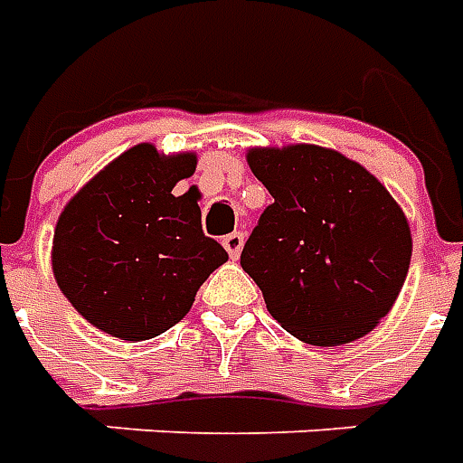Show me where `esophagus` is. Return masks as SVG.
<instances>
[{
	"label": "esophagus",
	"instance_id": "obj_1",
	"mask_svg": "<svg viewBox=\"0 0 463 463\" xmlns=\"http://www.w3.org/2000/svg\"><path fill=\"white\" fill-rule=\"evenodd\" d=\"M242 242H245V235H242V232H231V235H225V238H222V248L228 250V255H231L232 260L241 255Z\"/></svg>",
	"mask_w": 463,
	"mask_h": 463
}]
</instances>
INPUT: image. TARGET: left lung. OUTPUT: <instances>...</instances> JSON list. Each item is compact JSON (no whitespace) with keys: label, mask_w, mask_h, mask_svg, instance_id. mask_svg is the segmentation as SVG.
Wrapping results in <instances>:
<instances>
[{"label":"left lung","mask_w":463,"mask_h":463,"mask_svg":"<svg viewBox=\"0 0 463 463\" xmlns=\"http://www.w3.org/2000/svg\"><path fill=\"white\" fill-rule=\"evenodd\" d=\"M275 201L241 255L275 320L298 340L335 347L392 310L411 260L404 213L359 163L320 146L252 148Z\"/></svg>","instance_id":"obj_1"}]
</instances>
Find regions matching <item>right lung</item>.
Instances as JSON below:
<instances>
[{
  "label": "right lung",
  "instance_id": "right-lung-1",
  "mask_svg": "<svg viewBox=\"0 0 463 463\" xmlns=\"http://www.w3.org/2000/svg\"><path fill=\"white\" fill-rule=\"evenodd\" d=\"M195 156L141 143L69 201L54 231V278L76 312L118 340H151L191 310L228 252L203 232L193 195L173 185Z\"/></svg>",
  "mask_w": 463,
  "mask_h": 463
}]
</instances>
